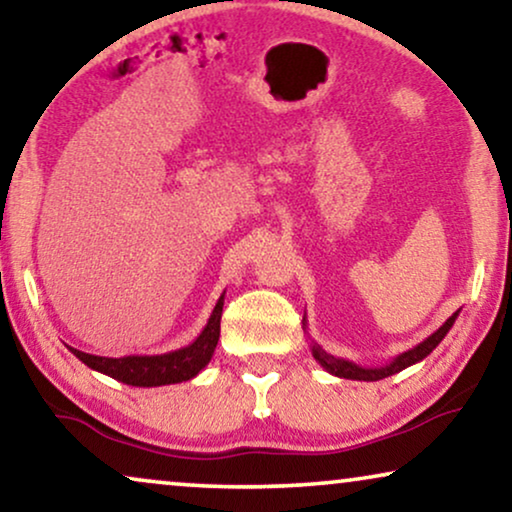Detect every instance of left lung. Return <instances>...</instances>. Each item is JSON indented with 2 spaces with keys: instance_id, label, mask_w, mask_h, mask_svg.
Wrapping results in <instances>:
<instances>
[{
  "instance_id": "8db88e82",
  "label": "left lung",
  "mask_w": 512,
  "mask_h": 512,
  "mask_svg": "<svg viewBox=\"0 0 512 512\" xmlns=\"http://www.w3.org/2000/svg\"><path fill=\"white\" fill-rule=\"evenodd\" d=\"M457 317H459V312H454L452 317L447 319L445 324L438 328V331H433L429 338L419 342L417 347H412V349H408V352L398 354L394 361L384 363V366H377V368H366V366H359V363H354V361H347V359H340V356L328 354L314 340L310 342V349H312V356H314V359H317V363L326 370V373H331L335 377H345V380L377 382V380H384V377H389V375L401 373V370L415 366V363H419V361H424L426 356H429L433 349L440 345V340H443L445 335L450 333V328L454 326V321H457ZM305 326H307V321L303 317V328Z\"/></svg>"
}]
</instances>
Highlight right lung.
<instances>
[{
    "mask_svg": "<svg viewBox=\"0 0 512 512\" xmlns=\"http://www.w3.org/2000/svg\"><path fill=\"white\" fill-rule=\"evenodd\" d=\"M223 296L216 300L212 314H209L205 328L191 345L174 349L165 354H130V356H95L79 352L69 347L76 359L86 363L88 368L97 373L114 377V380L130 384V387H165V384H179L193 380L202 368L212 361L216 342L221 335V312H223Z\"/></svg>",
    "mask_w": 512,
    "mask_h": 512,
    "instance_id": "add662e5",
    "label": "right lung"
}]
</instances>
